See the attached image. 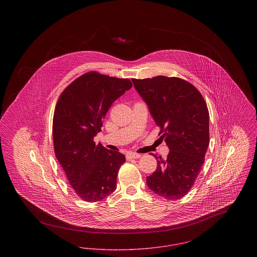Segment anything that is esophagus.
I'll use <instances>...</instances> for the list:
<instances>
[{
  "instance_id": "obj_1",
  "label": "esophagus",
  "mask_w": 257,
  "mask_h": 257,
  "mask_svg": "<svg viewBox=\"0 0 257 257\" xmlns=\"http://www.w3.org/2000/svg\"><path fill=\"white\" fill-rule=\"evenodd\" d=\"M141 156H142V155L139 154V153L129 152V153H127L126 158H127V160L138 159V158H141Z\"/></svg>"
}]
</instances>
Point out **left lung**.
I'll list each match as a JSON object with an SVG mask.
<instances>
[{
  "label": "left lung",
  "instance_id": "1",
  "mask_svg": "<svg viewBox=\"0 0 257 257\" xmlns=\"http://www.w3.org/2000/svg\"><path fill=\"white\" fill-rule=\"evenodd\" d=\"M132 81L170 149L167 159L151 153L157 169L147 176V186L164 198L179 199L192 189L204 163L209 146L206 103L195 86L180 78Z\"/></svg>",
  "mask_w": 257,
  "mask_h": 257
}]
</instances>
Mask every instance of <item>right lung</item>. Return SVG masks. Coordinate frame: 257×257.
Masks as SVG:
<instances>
[{
  "label": "right lung",
  "instance_id": "right-lung-1",
  "mask_svg": "<svg viewBox=\"0 0 257 257\" xmlns=\"http://www.w3.org/2000/svg\"><path fill=\"white\" fill-rule=\"evenodd\" d=\"M132 87L128 79L88 72L67 86L53 119L55 154L75 193L87 202L100 201L116 189L125 156L93 139L111 104Z\"/></svg>",
  "mask_w": 257,
  "mask_h": 257
}]
</instances>
